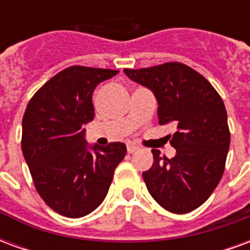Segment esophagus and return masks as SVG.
<instances>
[{
    "instance_id": "esophagus-1",
    "label": "esophagus",
    "mask_w": 250,
    "mask_h": 250,
    "mask_svg": "<svg viewBox=\"0 0 250 250\" xmlns=\"http://www.w3.org/2000/svg\"><path fill=\"white\" fill-rule=\"evenodd\" d=\"M139 150V147L135 146V145H128L127 146V151H128V154H134V152H136Z\"/></svg>"
}]
</instances>
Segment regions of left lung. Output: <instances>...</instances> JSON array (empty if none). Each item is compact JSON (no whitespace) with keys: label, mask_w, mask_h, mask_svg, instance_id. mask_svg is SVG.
Listing matches in <instances>:
<instances>
[{"label":"left lung","mask_w":250,"mask_h":250,"mask_svg":"<svg viewBox=\"0 0 250 250\" xmlns=\"http://www.w3.org/2000/svg\"><path fill=\"white\" fill-rule=\"evenodd\" d=\"M131 80L150 88L158 100L159 125H177L168 135L175 157H161L143 173L148 193L162 208L185 214L214 191L225 170L230 145L225 104L202 75L182 62L125 69Z\"/></svg>","instance_id":"1"}]
</instances>
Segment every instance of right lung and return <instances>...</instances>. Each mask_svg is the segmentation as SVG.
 Listing matches in <instances>:
<instances>
[{"instance_id":"1","label":"right lung","mask_w":250,"mask_h":250,"mask_svg":"<svg viewBox=\"0 0 250 250\" xmlns=\"http://www.w3.org/2000/svg\"><path fill=\"white\" fill-rule=\"evenodd\" d=\"M119 71L73 65L33 95L22 118L21 148L45 204L69 218L89 214L105 198L125 143L88 146L83 125L93 120L92 93Z\"/></svg>"}]
</instances>
